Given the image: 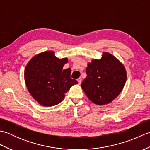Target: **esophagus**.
Returning a JSON list of instances; mask_svg holds the SVG:
<instances>
[{
  "label": "esophagus",
  "instance_id": "1",
  "mask_svg": "<svg viewBox=\"0 0 150 150\" xmlns=\"http://www.w3.org/2000/svg\"><path fill=\"white\" fill-rule=\"evenodd\" d=\"M77 81H78L79 84H81V81H82V79H81V78L78 79H77Z\"/></svg>",
  "mask_w": 150,
  "mask_h": 150
}]
</instances>
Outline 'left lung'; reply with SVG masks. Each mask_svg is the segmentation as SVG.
I'll return each mask as SVG.
<instances>
[{
	"label": "left lung",
	"instance_id": "obj_1",
	"mask_svg": "<svg viewBox=\"0 0 150 150\" xmlns=\"http://www.w3.org/2000/svg\"><path fill=\"white\" fill-rule=\"evenodd\" d=\"M87 77L81 88L89 100L103 106L111 103L123 90L127 72L123 64L117 57L104 52L100 59H94L88 63Z\"/></svg>",
	"mask_w": 150,
	"mask_h": 150
}]
</instances>
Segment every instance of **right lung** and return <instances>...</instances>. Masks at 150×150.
<instances>
[{
  "mask_svg": "<svg viewBox=\"0 0 150 150\" xmlns=\"http://www.w3.org/2000/svg\"><path fill=\"white\" fill-rule=\"evenodd\" d=\"M67 57L59 59L53 51L35 55L27 63L24 81L28 91L39 104L53 106L64 100L65 93L78 82L70 78L71 69L62 70Z\"/></svg>",
  "mask_w": 150,
  "mask_h": 150,
  "instance_id": "obj_1",
  "label": "right lung"
}]
</instances>
